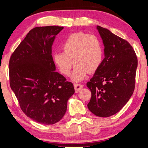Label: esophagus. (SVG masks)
<instances>
[{
	"mask_svg": "<svg viewBox=\"0 0 148 148\" xmlns=\"http://www.w3.org/2000/svg\"><path fill=\"white\" fill-rule=\"evenodd\" d=\"M74 88L75 90V92L77 93L79 92V90H82V89L84 88V86L82 84H74Z\"/></svg>",
	"mask_w": 148,
	"mask_h": 148,
	"instance_id": "34e87169",
	"label": "esophagus"
}]
</instances>
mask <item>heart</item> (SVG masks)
<instances>
[{"label":"heart","mask_w":148,"mask_h":148,"mask_svg":"<svg viewBox=\"0 0 148 148\" xmlns=\"http://www.w3.org/2000/svg\"><path fill=\"white\" fill-rule=\"evenodd\" d=\"M61 48L63 52L54 54V62L64 75H69L74 62L75 66L71 78L75 82H81L88 73L97 71L104 60L103 44L95 35L81 32L72 33Z\"/></svg>","instance_id":"obj_1"}]
</instances>
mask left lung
<instances>
[{
	"label": "left lung",
	"mask_w": 148,
	"mask_h": 148,
	"mask_svg": "<svg viewBox=\"0 0 148 148\" xmlns=\"http://www.w3.org/2000/svg\"><path fill=\"white\" fill-rule=\"evenodd\" d=\"M104 45L100 69L87 86L92 93L88 107L93 114L108 117L120 111L135 90L137 58L127 40L97 26Z\"/></svg>",
	"instance_id": "left-lung-1"
}]
</instances>
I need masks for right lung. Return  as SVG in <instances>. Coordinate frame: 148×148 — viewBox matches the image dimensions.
Instances as JSON below:
<instances>
[{
    "label": "right lung",
    "mask_w": 148,
    "mask_h": 148,
    "mask_svg": "<svg viewBox=\"0 0 148 148\" xmlns=\"http://www.w3.org/2000/svg\"><path fill=\"white\" fill-rule=\"evenodd\" d=\"M60 26L30 30L10 57V86L27 116L38 123L52 125L64 116L73 85L56 72L52 46Z\"/></svg>",
    "instance_id": "right-lung-1"
}]
</instances>
